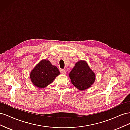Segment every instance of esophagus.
I'll list each match as a JSON object with an SVG mask.
<instances>
[{"label": "esophagus", "instance_id": "1", "mask_svg": "<svg viewBox=\"0 0 130 130\" xmlns=\"http://www.w3.org/2000/svg\"><path fill=\"white\" fill-rule=\"evenodd\" d=\"M60 73L62 74H66V70H64V69H61L60 70Z\"/></svg>", "mask_w": 130, "mask_h": 130}]
</instances>
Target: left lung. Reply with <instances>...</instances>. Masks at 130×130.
Wrapping results in <instances>:
<instances>
[{
    "label": "left lung",
    "instance_id": "obj_1",
    "mask_svg": "<svg viewBox=\"0 0 130 130\" xmlns=\"http://www.w3.org/2000/svg\"><path fill=\"white\" fill-rule=\"evenodd\" d=\"M70 81L78 89L83 90L90 87L95 80V75L85 61L75 63L69 73Z\"/></svg>",
    "mask_w": 130,
    "mask_h": 130
}]
</instances>
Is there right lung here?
<instances>
[{"instance_id": "add662e5", "label": "right lung", "mask_w": 130, "mask_h": 130, "mask_svg": "<svg viewBox=\"0 0 130 130\" xmlns=\"http://www.w3.org/2000/svg\"><path fill=\"white\" fill-rule=\"evenodd\" d=\"M60 74L57 67L44 59L35 67L30 74L32 83L38 88H43L52 83L55 77Z\"/></svg>"}]
</instances>
